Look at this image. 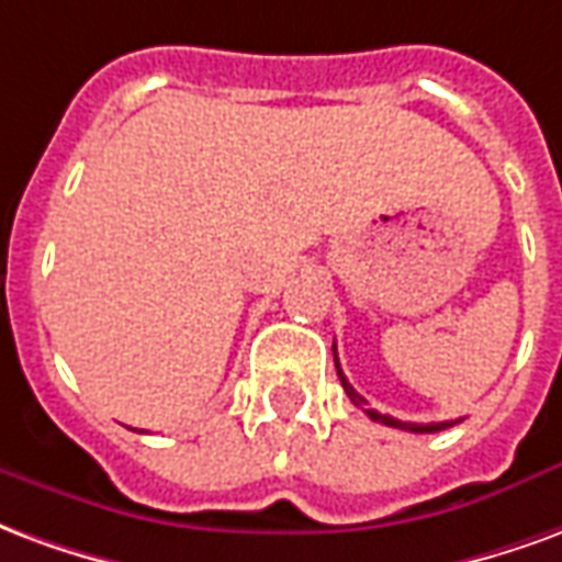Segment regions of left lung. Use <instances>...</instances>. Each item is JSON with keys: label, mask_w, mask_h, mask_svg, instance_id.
<instances>
[{"label": "left lung", "mask_w": 562, "mask_h": 562, "mask_svg": "<svg viewBox=\"0 0 562 562\" xmlns=\"http://www.w3.org/2000/svg\"><path fill=\"white\" fill-rule=\"evenodd\" d=\"M331 353H335V368H338V380H341V386H344V392H347V398L353 401L356 407H362V411H366L374 422H383V425H389V428H401V431H413V434H437V431H446V428H452V425H458V422H461V419H454V422H428V425H419V422H401V419H395V416H386V413L368 411V407H366L368 401L362 398V395H359V392L350 386V380L344 376L341 366H338V350H335V347H331Z\"/></svg>", "instance_id": "obj_1"}]
</instances>
